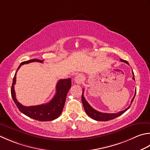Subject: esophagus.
Listing matches in <instances>:
<instances>
[{"instance_id": "34e87169", "label": "esophagus", "mask_w": 150, "mask_h": 150, "mask_svg": "<svg viewBox=\"0 0 150 150\" xmlns=\"http://www.w3.org/2000/svg\"><path fill=\"white\" fill-rule=\"evenodd\" d=\"M83 81V76L81 74H78L76 75V77H75V83L78 84H81L82 83V82Z\"/></svg>"}]
</instances>
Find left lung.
Segmentation results:
<instances>
[{"mask_svg": "<svg viewBox=\"0 0 150 150\" xmlns=\"http://www.w3.org/2000/svg\"><path fill=\"white\" fill-rule=\"evenodd\" d=\"M120 61H122V62H125L126 64H129L128 62L126 61V60L120 59ZM132 73H133V80H134V73L133 71V70H132ZM83 93H84V89L83 90V94H82L81 99H82V102H83V107H84L85 112H86V113L88 114V116H90V118H92V119L95 120H97V121H108V120L114 119V118H117V117L120 116V115H122V114H124L125 112V111H127L129 109V108L130 106L132 104V103H133V101L134 100V97H135V95H136V91H135V93H134V96L133 98V99H132L129 107H127V108H126V109L122 110V111H120V112H119L118 113L110 114V113H103V112H99V111L95 110L94 108H93L89 105L88 103L86 101V99H85L84 97L83 96Z\"/></svg>", "mask_w": 150, "mask_h": 150, "instance_id": "left-lung-1", "label": "left lung"}]
</instances>
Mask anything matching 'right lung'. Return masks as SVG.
Segmentation results:
<instances>
[{"mask_svg":"<svg viewBox=\"0 0 150 150\" xmlns=\"http://www.w3.org/2000/svg\"><path fill=\"white\" fill-rule=\"evenodd\" d=\"M34 62L43 63V60L32 59L23 62L21 63L13 79L12 86H11V97H12L13 100L18 108V109L20 110V112L25 114L26 116L30 117L32 119L38 120V121H52V120L57 118L62 112L67 92H68L71 86V79H60V81H58L57 86H56V91H57L56 94L53 97V98L47 103L30 107L23 106L17 100L16 97L14 85L16 83V73L20 68V67L23 64Z\"/></svg>","mask_w":150,"mask_h":150,"instance_id":"add662e5","label":"right lung"}]
</instances>
